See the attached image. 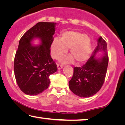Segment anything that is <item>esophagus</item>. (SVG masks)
<instances>
[{
    "mask_svg": "<svg viewBox=\"0 0 125 125\" xmlns=\"http://www.w3.org/2000/svg\"><path fill=\"white\" fill-rule=\"evenodd\" d=\"M63 66H62V65L57 64V68H58V70H61V69H62V68H63Z\"/></svg>",
    "mask_w": 125,
    "mask_h": 125,
    "instance_id": "1",
    "label": "esophagus"
}]
</instances>
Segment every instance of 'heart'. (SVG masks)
Returning a JSON list of instances; mask_svg holds the SVG:
<instances>
[{
	"label": "heart",
	"instance_id": "1",
	"mask_svg": "<svg viewBox=\"0 0 125 125\" xmlns=\"http://www.w3.org/2000/svg\"><path fill=\"white\" fill-rule=\"evenodd\" d=\"M70 48L71 55L67 56L63 62H73V58L79 63L85 62L89 58L91 54V40L86 35L77 31H67L61 35V38H55L51 46L52 57L58 59Z\"/></svg>",
	"mask_w": 125,
	"mask_h": 125
}]
</instances>
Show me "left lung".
<instances>
[{
  "mask_svg": "<svg viewBox=\"0 0 125 125\" xmlns=\"http://www.w3.org/2000/svg\"><path fill=\"white\" fill-rule=\"evenodd\" d=\"M98 51H103L101 59H95ZM107 42L100 36L98 45L87 62L82 67L73 68V74L69 81V87L80 97H90L98 92L103 86L108 64Z\"/></svg>",
  "mask_w": 125,
  "mask_h": 125,
  "instance_id": "left-lung-1",
  "label": "left lung"
}]
</instances>
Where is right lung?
I'll return each mask as SVG.
<instances>
[{"label":"right lung","instance_id":"1","mask_svg":"<svg viewBox=\"0 0 125 125\" xmlns=\"http://www.w3.org/2000/svg\"><path fill=\"white\" fill-rule=\"evenodd\" d=\"M56 24L38 22L20 39L14 57V72L18 86L26 94L35 95L46 90L50 83L49 76L57 71L50 54ZM35 38L41 39L40 45L31 44Z\"/></svg>","mask_w":125,"mask_h":125}]
</instances>
